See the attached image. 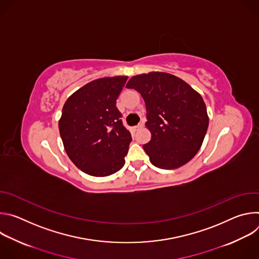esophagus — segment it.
I'll return each instance as SVG.
<instances>
[{
    "label": "esophagus",
    "instance_id": "obj_1",
    "mask_svg": "<svg viewBox=\"0 0 259 259\" xmlns=\"http://www.w3.org/2000/svg\"><path fill=\"white\" fill-rule=\"evenodd\" d=\"M142 127H143V124H142V123H141V124H138V125H137V126H135V127H134V128H135V130H139V129H141V128H142Z\"/></svg>",
    "mask_w": 259,
    "mask_h": 259
}]
</instances>
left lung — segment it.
Instances as JSON below:
<instances>
[{
    "label": "left lung",
    "instance_id": "8db88e82",
    "mask_svg": "<svg viewBox=\"0 0 259 259\" xmlns=\"http://www.w3.org/2000/svg\"><path fill=\"white\" fill-rule=\"evenodd\" d=\"M127 88L139 92L145 102L152 133L143 150L161 169H176L190 162L201 149L209 118L202 96L187 82L162 71L132 77Z\"/></svg>",
    "mask_w": 259,
    "mask_h": 259
}]
</instances>
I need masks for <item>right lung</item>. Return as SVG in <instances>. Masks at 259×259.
Listing matches in <instances>:
<instances>
[{
	"instance_id": "right-lung-1",
	"label": "right lung",
	"mask_w": 259,
	"mask_h": 259,
	"mask_svg": "<svg viewBox=\"0 0 259 259\" xmlns=\"http://www.w3.org/2000/svg\"><path fill=\"white\" fill-rule=\"evenodd\" d=\"M128 77L94 80L72 93L58 123L64 150L79 169L97 177L116 173L125 164L131 133L116 106Z\"/></svg>"
}]
</instances>
